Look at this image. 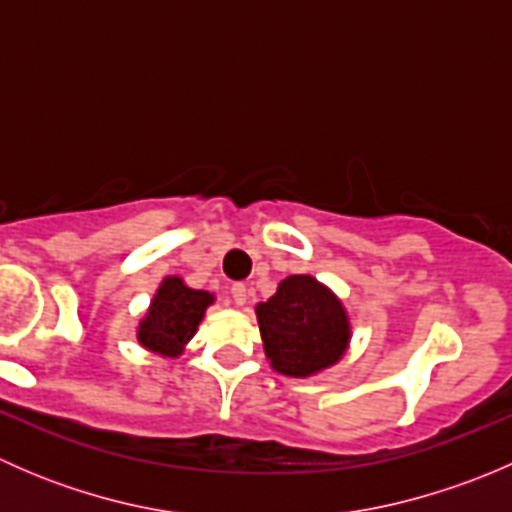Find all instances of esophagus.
Listing matches in <instances>:
<instances>
[{
    "label": "esophagus",
    "instance_id": "1",
    "mask_svg": "<svg viewBox=\"0 0 512 512\" xmlns=\"http://www.w3.org/2000/svg\"><path fill=\"white\" fill-rule=\"evenodd\" d=\"M230 294H232V302H235L237 307H245V304H247V287L242 285V282L232 285L230 287Z\"/></svg>",
    "mask_w": 512,
    "mask_h": 512
}]
</instances>
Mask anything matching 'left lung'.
Returning a JSON list of instances; mask_svg holds the SVG:
<instances>
[{
	"mask_svg": "<svg viewBox=\"0 0 512 512\" xmlns=\"http://www.w3.org/2000/svg\"><path fill=\"white\" fill-rule=\"evenodd\" d=\"M262 349L272 369L309 379L332 369L352 344V319L334 289L312 275H289L255 307Z\"/></svg>",
	"mask_w": 512,
	"mask_h": 512,
	"instance_id": "left-lung-1",
	"label": "left lung"
}]
</instances>
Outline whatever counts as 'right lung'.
Listing matches in <instances>:
<instances>
[{"label": "right lung", "instance_id": "1", "mask_svg": "<svg viewBox=\"0 0 512 512\" xmlns=\"http://www.w3.org/2000/svg\"><path fill=\"white\" fill-rule=\"evenodd\" d=\"M213 302L215 294L188 287L183 277H163L136 327L138 344L163 359H178L198 332L205 309Z\"/></svg>", "mask_w": 512, "mask_h": 512}]
</instances>
